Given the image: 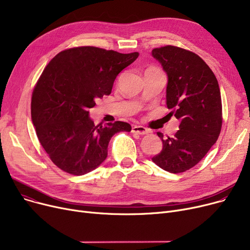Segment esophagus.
Instances as JSON below:
<instances>
[{
    "label": "esophagus",
    "mask_w": 250,
    "mask_h": 250,
    "mask_svg": "<svg viewBox=\"0 0 250 250\" xmlns=\"http://www.w3.org/2000/svg\"><path fill=\"white\" fill-rule=\"evenodd\" d=\"M132 133L138 135H147L149 134V130L143 125H134L132 128Z\"/></svg>",
    "instance_id": "34e87169"
}]
</instances>
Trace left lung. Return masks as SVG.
Instances as JSON below:
<instances>
[{
  "mask_svg": "<svg viewBox=\"0 0 250 250\" xmlns=\"http://www.w3.org/2000/svg\"><path fill=\"white\" fill-rule=\"evenodd\" d=\"M165 71L169 114L180 121L172 138H163V148L152 161L165 171L185 172L198 164L219 138L222 101L217 78L194 52L173 45L152 50Z\"/></svg>",
  "mask_w": 250,
  "mask_h": 250,
  "instance_id": "left-lung-1",
  "label": "left lung"
}]
</instances>
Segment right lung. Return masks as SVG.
Returning a JSON list of instances; mask_svg holds the SVG:
<instances>
[{
  "label": "right lung",
  "mask_w": 250,
  "mask_h": 250,
  "mask_svg": "<svg viewBox=\"0 0 250 250\" xmlns=\"http://www.w3.org/2000/svg\"><path fill=\"white\" fill-rule=\"evenodd\" d=\"M138 57L79 46L61 51L45 67L32 93L31 118L42 146L64 172L84 175L96 169L106 159L112 136L130 132L124 122L95 125L89 109L111 93L116 76Z\"/></svg>",
  "instance_id": "right-lung-1"
}]
</instances>
